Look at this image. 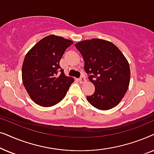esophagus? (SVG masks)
I'll return each instance as SVG.
<instances>
[{"instance_id": "obj_1", "label": "esophagus", "mask_w": 154, "mask_h": 154, "mask_svg": "<svg viewBox=\"0 0 154 154\" xmlns=\"http://www.w3.org/2000/svg\"><path fill=\"white\" fill-rule=\"evenodd\" d=\"M79 80V82H80V83H85V82L86 81L85 78L83 77V76L80 77Z\"/></svg>"}]
</instances>
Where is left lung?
I'll return each mask as SVG.
<instances>
[{"label":"left lung","instance_id":"8db88e82","mask_svg":"<svg viewBox=\"0 0 154 154\" xmlns=\"http://www.w3.org/2000/svg\"><path fill=\"white\" fill-rule=\"evenodd\" d=\"M83 56L84 69L94 85V93L87 96L90 104L108 110L119 104L128 89L129 63L119 48L102 39L86 40L75 45Z\"/></svg>","mask_w":154,"mask_h":154}]
</instances>
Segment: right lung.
<instances>
[{
	"mask_svg": "<svg viewBox=\"0 0 154 154\" xmlns=\"http://www.w3.org/2000/svg\"><path fill=\"white\" fill-rule=\"evenodd\" d=\"M72 44L70 40L50 35L38 42L26 54L22 81L35 104L52 106L66 96L73 79L65 75L59 63L65 50Z\"/></svg>",
	"mask_w": 154,
	"mask_h": 154,
	"instance_id": "1",
	"label": "right lung"
}]
</instances>
